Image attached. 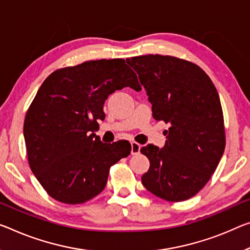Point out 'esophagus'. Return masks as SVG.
Wrapping results in <instances>:
<instances>
[{"mask_svg":"<svg viewBox=\"0 0 250 250\" xmlns=\"http://www.w3.org/2000/svg\"><path fill=\"white\" fill-rule=\"evenodd\" d=\"M140 151H141V145L136 143V142H132V143H130V153H132L133 155H136L140 153Z\"/></svg>","mask_w":250,"mask_h":250,"instance_id":"1","label":"esophagus"}]
</instances>
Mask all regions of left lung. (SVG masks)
Returning <instances> with one entry per match:
<instances>
[{
    "label": "left lung",
    "instance_id": "left-lung-1",
    "mask_svg": "<svg viewBox=\"0 0 250 250\" xmlns=\"http://www.w3.org/2000/svg\"><path fill=\"white\" fill-rule=\"evenodd\" d=\"M152 104L155 121L170 124L162 148L147 144L149 168L142 183L163 200L193 197L209 181L225 151L224 115L216 87L197 64L175 57L126 59Z\"/></svg>",
    "mask_w": 250,
    "mask_h": 250
}]
</instances>
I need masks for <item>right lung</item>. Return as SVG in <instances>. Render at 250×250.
Masks as SVG:
<instances>
[{"instance_id":"1","label":"right lung","mask_w":250,"mask_h":250,"mask_svg":"<svg viewBox=\"0 0 250 250\" xmlns=\"http://www.w3.org/2000/svg\"><path fill=\"white\" fill-rule=\"evenodd\" d=\"M141 90L124 59L86 61L53 71L25 115L23 134L30 167L50 197L83 203L104 190L109 167L130 153L127 141L103 143L94 130L115 90Z\"/></svg>"}]
</instances>
